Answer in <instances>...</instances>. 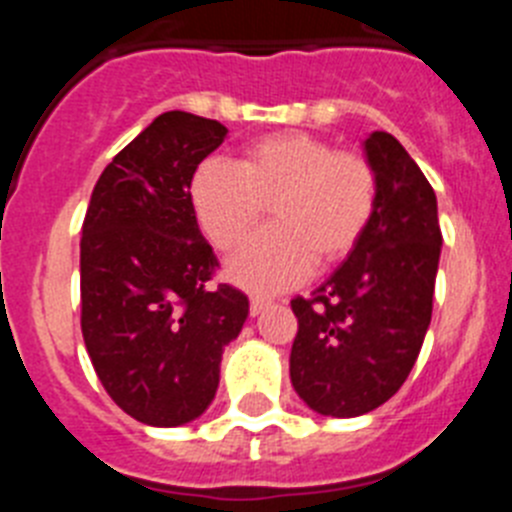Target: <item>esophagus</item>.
Listing matches in <instances>:
<instances>
[{
  "label": "esophagus",
  "instance_id": "obj_1",
  "mask_svg": "<svg viewBox=\"0 0 512 512\" xmlns=\"http://www.w3.org/2000/svg\"><path fill=\"white\" fill-rule=\"evenodd\" d=\"M269 302H271L269 297H259V295L251 297V315H253V318H256V315H261V312L269 307Z\"/></svg>",
  "mask_w": 512,
  "mask_h": 512
}]
</instances>
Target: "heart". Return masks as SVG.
Listing matches in <instances>:
<instances>
[{"instance_id":"obj_1","label":"heart","mask_w":512,"mask_h":512,"mask_svg":"<svg viewBox=\"0 0 512 512\" xmlns=\"http://www.w3.org/2000/svg\"><path fill=\"white\" fill-rule=\"evenodd\" d=\"M189 197L202 233L220 251L238 246L271 205L274 228L235 253L228 277L251 292H279L359 246L377 207V174L359 153L289 130L253 140L238 164L202 161Z\"/></svg>"}]
</instances>
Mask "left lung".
<instances>
[{
  "label": "left lung",
  "mask_w": 512,
  "mask_h": 512,
  "mask_svg": "<svg viewBox=\"0 0 512 512\" xmlns=\"http://www.w3.org/2000/svg\"><path fill=\"white\" fill-rule=\"evenodd\" d=\"M377 207L359 246L310 297H295L289 377L307 408L356 418L390 400L431 325L441 259L436 192L400 140L372 133Z\"/></svg>",
  "instance_id": "1"
}]
</instances>
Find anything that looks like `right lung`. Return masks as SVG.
<instances>
[{
    "instance_id": "right-lung-1",
    "label": "right lung",
    "mask_w": 512,
    "mask_h": 512,
    "mask_svg": "<svg viewBox=\"0 0 512 512\" xmlns=\"http://www.w3.org/2000/svg\"><path fill=\"white\" fill-rule=\"evenodd\" d=\"M228 135L217 120L158 115L102 171L81 228V333L107 395L130 418H200L248 297L212 287L217 259L194 215L192 176Z\"/></svg>"
}]
</instances>
